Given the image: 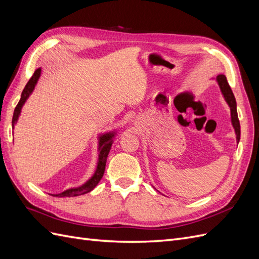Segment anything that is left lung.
I'll use <instances>...</instances> for the list:
<instances>
[{"mask_svg": "<svg viewBox=\"0 0 259 259\" xmlns=\"http://www.w3.org/2000/svg\"><path fill=\"white\" fill-rule=\"evenodd\" d=\"M217 82L219 84V88L222 90L223 95L226 99L227 103H228L230 110H231V122L234 127V131H236L237 134V142L239 143L240 140V135H241V131H240V121L238 117V112H237V103H236V98H234L233 93L231 91L230 85L227 81V77L224 74H219L217 75Z\"/></svg>", "mask_w": 259, "mask_h": 259, "instance_id": "1", "label": "left lung"}]
</instances>
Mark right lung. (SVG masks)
<instances>
[{
	"instance_id": "1",
	"label": "right lung",
	"mask_w": 259,
	"mask_h": 259,
	"mask_svg": "<svg viewBox=\"0 0 259 259\" xmlns=\"http://www.w3.org/2000/svg\"><path fill=\"white\" fill-rule=\"evenodd\" d=\"M40 74H41V69L38 68V69L35 70L33 75L30 77V80L28 81L27 85L25 86V89H23L22 94H21V98L19 100V103L17 104L16 108H15V111H14V114H13V121H12L13 126H14L15 122H16L17 119H18L19 113H20V109H21L22 105L25 104V101L29 97L31 92L33 91L34 86L37 82V79L40 77ZM112 137H113V134H111V133H110V134H106V135H103L100 137V140H99L100 154H99L97 169L95 171V174H94V176L89 180V182L86 183L85 185H83L82 187H80V188H75V189H69V190H66V191L61 192V193H58V194H53L54 197H58V198L76 197V195L89 193L90 191H92L94 188H95L98 185V183L100 182V179L103 178L104 173H105L107 158H108L109 151H110L111 145H112Z\"/></svg>"
}]
</instances>
